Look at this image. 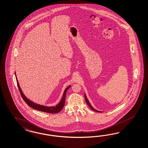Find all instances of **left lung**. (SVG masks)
Here are the masks:
<instances>
[{
  "mask_svg": "<svg viewBox=\"0 0 148 148\" xmlns=\"http://www.w3.org/2000/svg\"><path fill=\"white\" fill-rule=\"evenodd\" d=\"M84 98H85V100H86V102L87 104H88V106H89V107L90 108H91V109H92V110H94V111H95V112H100V111H98V110H95V109H94V108H93V107H92V106L90 105V104L89 102L88 101V99H87V97H86V95H84Z\"/></svg>",
  "mask_w": 148,
  "mask_h": 148,
  "instance_id": "obj_1",
  "label": "left lung"
}]
</instances>
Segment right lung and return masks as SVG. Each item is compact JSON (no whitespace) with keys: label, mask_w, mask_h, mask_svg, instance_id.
Segmentation results:
<instances>
[{"label":"right lung","mask_w":148,"mask_h":148,"mask_svg":"<svg viewBox=\"0 0 148 148\" xmlns=\"http://www.w3.org/2000/svg\"><path fill=\"white\" fill-rule=\"evenodd\" d=\"M15 74H16V73H15ZM16 80L17 86H18V89L19 90L21 96L23 97L24 101L26 103V104H27L28 106H29L30 107L33 108V109L41 111V112H48V113H51V114L58 113V112H60L62 109V108H64V103H65V99H66V92L67 91L68 89L71 87V86H68V87L66 88V89L64 90L62 98V99L61 100V101H60V103L59 104H57L56 106L47 107V106H44L40 105V104H36V103H34L33 102H32L31 101L28 100V99L27 97H26V96H25V95H24L23 92H22L20 86H19V84H18L16 76Z\"/></svg>","instance_id":"obj_1"}]
</instances>
